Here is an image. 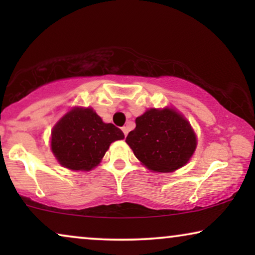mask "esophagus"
Wrapping results in <instances>:
<instances>
[{"mask_svg":"<svg viewBox=\"0 0 255 255\" xmlns=\"http://www.w3.org/2000/svg\"><path fill=\"white\" fill-rule=\"evenodd\" d=\"M122 131H123V133H124V135H125V137H127V135H128V128H127V127H123V128H122Z\"/></svg>","mask_w":255,"mask_h":255,"instance_id":"1","label":"esophagus"}]
</instances>
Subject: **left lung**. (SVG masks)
Listing matches in <instances>:
<instances>
[{"mask_svg": "<svg viewBox=\"0 0 255 255\" xmlns=\"http://www.w3.org/2000/svg\"><path fill=\"white\" fill-rule=\"evenodd\" d=\"M125 141L142 165L158 173L186 165L197 145L189 122L172 108L146 110L135 118V128Z\"/></svg>", "mask_w": 255, "mask_h": 255, "instance_id": "8db88e82", "label": "left lung"}]
</instances>
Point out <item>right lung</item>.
Segmentation results:
<instances>
[{
	"label": "right lung",
	"instance_id": "obj_1",
	"mask_svg": "<svg viewBox=\"0 0 255 255\" xmlns=\"http://www.w3.org/2000/svg\"><path fill=\"white\" fill-rule=\"evenodd\" d=\"M121 139V128L104 123L92 108L75 107L54 125L51 149L61 166L88 172L101 162L111 142Z\"/></svg>",
	"mask_w": 255,
	"mask_h": 255
}]
</instances>
